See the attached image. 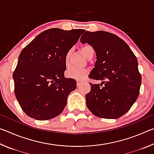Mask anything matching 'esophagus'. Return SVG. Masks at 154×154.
<instances>
[{
  "instance_id": "1",
  "label": "esophagus",
  "mask_w": 154,
  "mask_h": 154,
  "mask_svg": "<svg viewBox=\"0 0 154 154\" xmlns=\"http://www.w3.org/2000/svg\"><path fill=\"white\" fill-rule=\"evenodd\" d=\"M82 83V82H80V81H77V86L79 87Z\"/></svg>"
}]
</instances>
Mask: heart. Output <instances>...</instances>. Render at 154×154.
Wrapping results in <instances>:
<instances>
[{
    "instance_id": "heart-1",
    "label": "heart",
    "mask_w": 154,
    "mask_h": 154,
    "mask_svg": "<svg viewBox=\"0 0 154 154\" xmlns=\"http://www.w3.org/2000/svg\"><path fill=\"white\" fill-rule=\"evenodd\" d=\"M82 51H83L84 56L87 58H89L91 54L94 53L93 48L90 45H85L82 47ZM71 54V50H69L67 51L64 57V64L66 66L69 64V58ZM88 74V71L87 69H77V68H71L68 70L66 72V76L68 78L76 79V80H83L84 79L85 77Z\"/></svg>"
}]
</instances>
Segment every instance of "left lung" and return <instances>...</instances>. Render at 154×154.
Here are the masks:
<instances>
[{"instance_id":"1","label":"left lung","mask_w":154,"mask_h":154,"mask_svg":"<svg viewBox=\"0 0 154 154\" xmlns=\"http://www.w3.org/2000/svg\"><path fill=\"white\" fill-rule=\"evenodd\" d=\"M80 41L92 45L96 54L90 78L103 84L90 83L91 90L85 96L88 108L100 118H120L139 94L141 75L136 56L124 40L106 31H86Z\"/></svg>"}]
</instances>
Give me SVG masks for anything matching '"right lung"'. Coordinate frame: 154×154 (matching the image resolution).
<instances>
[{
    "label": "right lung",
    "instance_id": "1",
    "mask_svg": "<svg viewBox=\"0 0 154 154\" xmlns=\"http://www.w3.org/2000/svg\"><path fill=\"white\" fill-rule=\"evenodd\" d=\"M85 30H46L22 49L13 74L15 95L30 118L48 120L59 116L69 94L76 88L73 79L64 77V57Z\"/></svg>",
    "mask_w": 154,
    "mask_h": 154
}]
</instances>
